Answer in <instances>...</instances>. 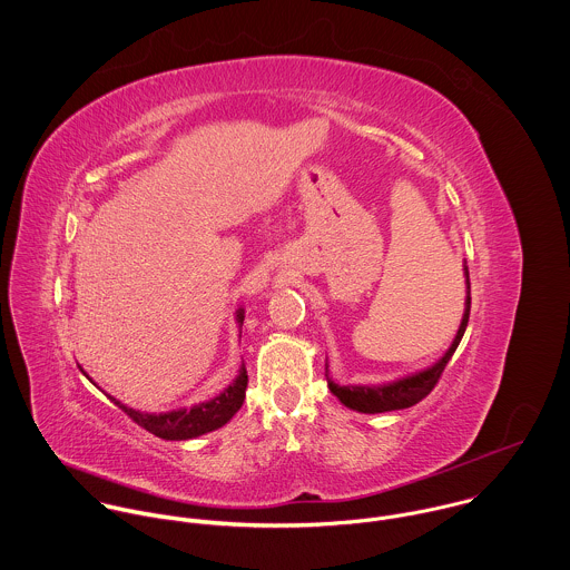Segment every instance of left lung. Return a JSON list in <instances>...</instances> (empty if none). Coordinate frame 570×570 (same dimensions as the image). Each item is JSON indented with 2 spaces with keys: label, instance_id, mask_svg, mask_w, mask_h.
I'll list each match as a JSON object with an SVG mask.
<instances>
[{
  "label": "left lung",
  "instance_id": "obj_1",
  "mask_svg": "<svg viewBox=\"0 0 570 570\" xmlns=\"http://www.w3.org/2000/svg\"><path fill=\"white\" fill-rule=\"evenodd\" d=\"M465 283H468V301H465V314L461 326L456 331V337L452 342V346L445 351V355L430 368L402 377L393 384H382V386H337L335 382L328 380V371H325L326 384L328 391L344 404L346 407H353L357 412H366V414H375V412H389V410H402V407L414 406L419 404L423 397H428L432 393V389L436 386L441 373L445 371L450 357L454 355L465 328L470 321V307H472V298H470V272L465 267Z\"/></svg>",
  "mask_w": 570,
  "mask_h": 570
}]
</instances>
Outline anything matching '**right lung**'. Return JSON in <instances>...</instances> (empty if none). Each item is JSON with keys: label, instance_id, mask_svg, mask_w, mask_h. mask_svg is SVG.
I'll use <instances>...</instances> for the list:
<instances>
[{"label": "right lung", "instance_id": "right-lung-1", "mask_svg": "<svg viewBox=\"0 0 570 570\" xmlns=\"http://www.w3.org/2000/svg\"><path fill=\"white\" fill-rule=\"evenodd\" d=\"M237 321L244 323V309L237 312ZM245 389H247V373H245V366H242L237 380L222 395L197 406L179 407L163 414H149V412L125 406L114 397L109 400L147 432L166 441H186L226 425L235 416V412L244 406Z\"/></svg>", "mask_w": 570, "mask_h": 570}]
</instances>
